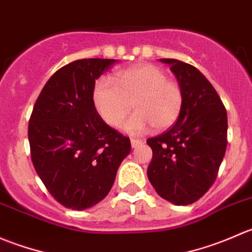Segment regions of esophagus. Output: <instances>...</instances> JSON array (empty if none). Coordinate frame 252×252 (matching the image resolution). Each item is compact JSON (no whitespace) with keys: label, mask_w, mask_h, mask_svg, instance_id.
<instances>
[{"label":"esophagus","mask_w":252,"mask_h":252,"mask_svg":"<svg viewBox=\"0 0 252 252\" xmlns=\"http://www.w3.org/2000/svg\"><path fill=\"white\" fill-rule=\"evenodd\" d=\"M130 144L133 149H136V147H139L142 144V140H140V139H131Z\"/></svg>","instance_id":"esophagus-1"}]
</instances>
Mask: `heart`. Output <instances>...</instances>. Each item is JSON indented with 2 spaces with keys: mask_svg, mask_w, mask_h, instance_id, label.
Listing matches in <instances>:
<instances>
[{
  "mask_svg": "<svg viewBox=\"0 0 252 252\" xmlns=\"http://www.w3.org/2000/svg\"><path fill=\"white\" fill-rule=\"evenodd\" d=\"M96 111L108 126H118L131 107L136 110L123 129L139 134L151 126L166 130L178 121L184 105L180 86L168 80L167 74L154 64H136L116 74V84L98 79L93 90Z\"/></svg>",
  "mask_w": 252,
  "mask_h": 252,
  "instance_id": "heart-1",
  "label": "heart"
}]
</instances>
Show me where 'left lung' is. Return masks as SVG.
Instances as JSON below:
<instances>
[{
	"label": "left lung",
	"instance_id": "obj_1",
	"mask_svg": "<svg viewBox=\"0 0 252 252\" xmlns=\"http://www.w3.org/2000/svg\"><path fill=\"white\" fill-rule=\"evenodd\" d=\"M159 61L171 65L184 105L169 130L147 139L152 149L147 177L159 196L185 206L204 196L217 178L227 149V111L199 69L172 58Z\"/></svg>",
	"mask_w": 252,
	"mask_h": 252
}]
</instances>
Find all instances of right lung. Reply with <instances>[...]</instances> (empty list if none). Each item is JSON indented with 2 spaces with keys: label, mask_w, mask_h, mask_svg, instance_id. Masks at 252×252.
Wrapping results in <instances>:
<instances>
[{
  "label": "right lung",
  "mask_w": 252,
  "mask_h": 252,
  "mask_svg": "<svg viewBox=\"0 0 252 252\" xmlns=\"http://www.w3.org/2000/svg\"><path fill=\"white\" fill-rule=\"evenodd\" d=\"M118 61L78 60L40 93L29 122L32 164L48 192L67 208L93 207L110 192L130 140L103 122L93 101L96 80Z\"/></svg>",
  "instance_id": "obj_1"
}]
</instances>
